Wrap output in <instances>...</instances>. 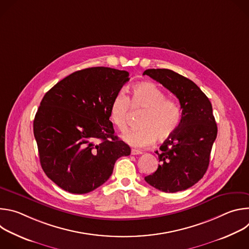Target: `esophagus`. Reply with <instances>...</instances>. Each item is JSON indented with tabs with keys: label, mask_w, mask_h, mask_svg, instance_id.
<instances>
[{
	"label": "esophagus",
	"mask_w": 249,
	"mask_h": 249,
	"mask_svg": "<svg viewBox=\"0 0 249 249\" xmlns=\"http://www.w3.org/2000/svg\"><path fill=\"white\" fill-rule=\"evenodd\" d=\"M131 154H132V155H134V156H137V155H142V154H143V152L140 151V150L132 149V150H131Z\"/></svg>",
	"instance_id": "34e87169"
}]
</instances>
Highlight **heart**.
Instances as JSON below:
<instances>
[{
  "mask_svg": "<svg viewBox=\"0 0 249 249\" xmlns=\"http://www.w3.org/2000/svg\"><path fill=\"white\" fill-rule=\"evenodd\" d=\"M143 109L138 127L122 134V139L132 147L145 148L155 140L168 139L179 126L181 110L176 101L165 97L164 91L156 84L143 82L132 88L131 98L117 93L110 104V119L120 130L128 125L130 108Z\"/></svg>",
  "mask_w": 249,
  "mask_h": 249,
  "instance_id": "b5f03b06",
  "label": "heart"
}]
</instances>
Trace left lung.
Returning <instances> with one entry per match:
<instances>
[{"instance_id": "obj_1", "label": "left lung", "mask_w": 249, "mask_h": 249, "mask_svg": "<svg viewBox=\"0 0 249 249\" xmlns=\"http://www.w3.org/2000/svg\"><path fill=\"white\" fill-rule=\"evenodd\" d=\"M143 75L171 91L182 109L178 128L156 152L160 164L145 180L163 192L186 190L202 178L209 166L218 133L212 104L195 83L171 70L149 69Z\"/></svg>"}]
</instances>
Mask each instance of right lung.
<instances>
[{"mask_svg":"<svg viewBox=\"0 0 249 249\" xmlns=\"http://www.w3.org/2000/svg\"><path fill=\"white\" fill-rule=\"evenodd\" d=\"M129 80L126 71L88 68L43 96L33 133L42 169L60 188L89 193L107 181L119 158L131 154L109 120L112 99Z\"/></svg>","mask_w":249,"mask_h":249,"instance_id":"add662e5","label":"right lung"}]
</instances>
